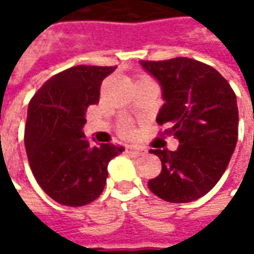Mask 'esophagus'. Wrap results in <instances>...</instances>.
Here are the masks:
<instances>
[{
    "label": "esophagus",
    "instance_id": "esophagus-1",
    "mask_svg": "<svg viewBox=\"0 0 254 254\" xmlns=\"http://www.w3.org/2000/svg\"><path fill=\"white\" fill-rule=\"evenodd\" d=\"M126 152L130 154V155H141L145 152V148L141 147V145H135V144H131V145H126Z\"/></svg>",
    "mask_w": 254,
    "mask_h": 254
}]
</instances>
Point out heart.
<instances>
[{
  "instance_id": "b5f03b06",
  "label": "heart",
  "mask_w": 254,
  "mask_h": 254,
  "mask_svg": "<svg viewBox=\"0 0 254 254\" xmlns=\"http://www.w3.org/2000/svg\"><path fill=\"white\" fill-rule=\"evenodd\" d=\"M120 131H122V134H124V135H131L132 132H134V130H132V127L130 124L124 123L122 126V128H120Z\"/></svg>"
}]
</instances>
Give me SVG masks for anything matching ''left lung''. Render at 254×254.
<instances>
[{"mask_svg": "<svg viewBox=\"0 0 254 254\" xmlns=\"http://www.w3.org/2000/svg\"><path fill=\"white\" fill-rule=\"evenodd\" d=\"M161 83L164 106L157 117L174 135L175 151L150 150L161 160V174L148 181L158 198L185 203L208 193L228 168L238 141L236 94L212 66L190 58L140 61Z\"/></svg>", "mask_w": 254, "mask_h": 254, "instance_id": "8db88e82", "label": "left lung"}]
</instances>
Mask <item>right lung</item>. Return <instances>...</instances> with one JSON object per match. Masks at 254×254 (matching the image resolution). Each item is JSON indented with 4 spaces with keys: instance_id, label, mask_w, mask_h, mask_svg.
<instances>
[{
    "instance_id": "add662e5",
    "label": "right lung",
    "mask_w": 254,
    "mask_h": 254,
    "mask_svg": "<svg viewBox=\"0 0 254 254\" xmlns=\"http://www.w3.org/2000/svg\"><path fill=\"white\" fill-rule=\"evenodd\" d=\"M116 66L79 64L52 76L28 106L25 148L39 187L58 203L84 206L104 190L107 164L120 145H92L82 131L89 106Z\"/></svg>"
}]
</instances>
